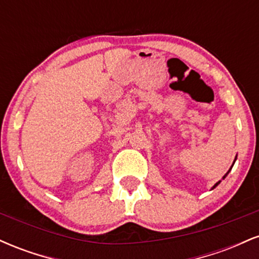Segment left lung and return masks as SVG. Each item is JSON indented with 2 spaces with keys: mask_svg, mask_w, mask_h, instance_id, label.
<instances>
[{
  "mask_svg": "<svg viewBox=\"0 0 259 259\" xmlns=\"http://www.w3.org/2000/svg\"><path fill=\"white\" fill-rule=\"evenodd\" d=\"M236 157H237V156H236ZM236 157H235V160H236ZM235 160H234V163H235ZM234 163H233V165H234ZM233 165H231V168H233ZM231 168H230V169H229V170H228V173H227V174H225V175H224V177H223V179H225V177H227V175L229 174V171H230V170H231ZM219 184H221V180H219V181H218V183H215V184H214V186H213V187H212V190H213V189H215V187H217V186H218V185H219Z\"/></svg>",
  "mask_w": 259,
  "mask_h": 259,
  "instance_id": "8db88e82",
  "label": "left lung"
}]
</instances>
